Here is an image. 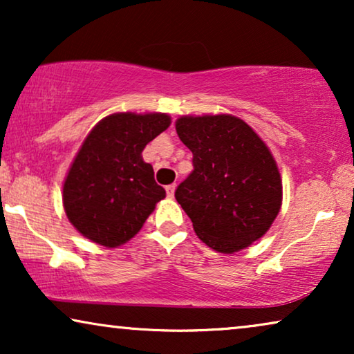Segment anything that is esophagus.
<instances>
[{
  "mask_svg": "<svg viewBox=\"0 0 354 354\" xmlns=\"http://www.w3.org/2000/svg\"><path fill=\"white\" fill-rule=\"evenodd\" d=\"M176 188H177L176 183H172V185H167V187H166V193H167L169 198H174V193H176Z\"/></svg>",
  "mask_w": 354,
  "mask_h": 354,
  "instance_id": "obj_1",
  "label": "esophagus"
}]
</instances>
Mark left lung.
Masks as SVG:
<instances>
[{
  "instance_id": "left-lung-1",
  "label": "left lung",
  "mask_w": 354,
  "mask_h": 354,
  "mask_svg": "<svg viewBox=\"0 0 354 354\" xmlns=\"http://www.w3.org/2000/svg\"><path fill=\"white\" fill-rule=\"evenodd\" d=\"M176 129L193 153V171L176 200L196 235L225 254L261 239L282 205V180L266 143L229 114L185 115Z\"/></svg>"
}]
</instances>
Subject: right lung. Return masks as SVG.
Instances as JSON below:
<instances>
[{"label": "right lung", "instance_id": "add662e5", "mask_svg": "<svg viewBox=\"0 0 354 354\" xmlns=\"http://www.w3.org/2000/svg\"><path fill=\"white\" fill-rule=\"evenodd\" d=\"M169 125L171 118L161 113H118L95 125L62 188L66 214L82 235L115 248L142 229L166 196L142 151Z\"/></svg>", "mask_w": 354, "mask_h": 354}]
</instances>
